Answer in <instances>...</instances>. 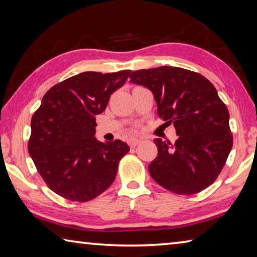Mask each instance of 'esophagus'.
<instances>
[{
    "label": "esophagus",
    "instance_id": "1",
    "mask_svg": "<svg viewBox=\"0 0 257 257\" xmlns=\"http://www.w3.org/2000/svg\"><path fill=\"white\" fill-rule=\"evenodd\" d=\"M139 143H141V141H139V139H136V138H132V139H129L128 141V144H129V146L130 147H136Z\"/></svg>",
    "mask_w": 257,
    "mask_h": 257
}]
</instances>
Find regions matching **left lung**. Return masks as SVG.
Listing matches in <instances>:
<instances>
[{"mask_svg": "<svg viewBox=\"0 0 257 257\" xmlns=\"http://www.w3.org/2000/svg\"><path fill=\"white\" fill-rule=\"evenodd\" d=\"M129 78L153 93L159 116L175 125L178 135L175 144L154 139L158 156L149 165L151 177L179 195L211 186L232 147L229 111L215 87L199 73L178 67L142 69Z\"/></svg>", "mask_w": 257, "mask_h": 257, "instance_id": "1", "label": "left lung"}]
</instances>
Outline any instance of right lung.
I'll use <instances>...</instances> for the list:
<instances>
[{
    "label": "right lung",
    "mask_w": 257,
    "mask_h": 257,
    "mask_svg": "<svg viewBox=\"0 0 257 257\" xmlns=\"http://www.w3.org/2000/svg\"><path fill=\"white\" fill-rule=\"evenodd\" d=\"M130 70L87 71L47 90L32 118L29 155L46 185L69 201H90L114 181L129 146L120 139L95 137L97 114L112 93L122 87Z\"/></svg>",
    "instance_id": "add662e5"
}]
</instances>
